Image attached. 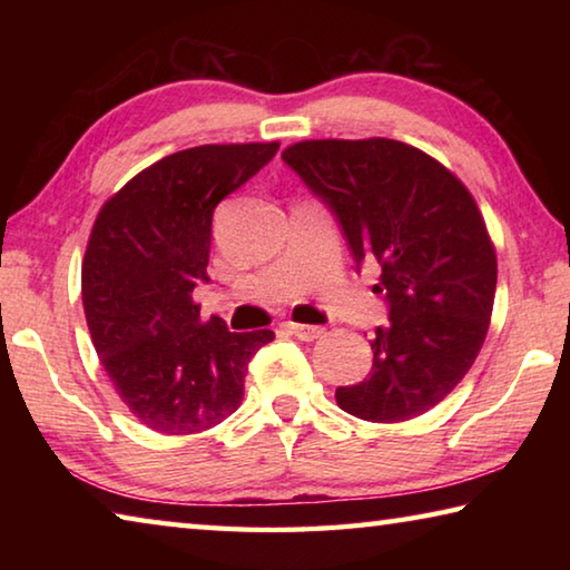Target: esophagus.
I'll list each match as a JSON object with an SVG mask.
<instances>
[{
    "mask_svg": "<svg viewBox=\"0 0 570 570\" xmlns=\"http://www.w3.org/2000/svg\"><path fill=\"white\" fill-rule=\"evenodd\" d=\"M286 330L292 332L296 340H302V342H314V340H320V336L324 334V330L322 326H308V324H294V322H288L286 324Z\"/></svg>",
    "mask_w": 570,
    "mask_h": 570,
    "instance_id": "obj_1",
    "label": "esophagus"
}]
</instances>
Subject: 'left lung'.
Here are the masks:
<instances>
[{
	"mask_svg": "<svg viewBox=\"0 0 570 570\" xmlns=\"http://www.w3.org/2000/svg\"><path fill=\"white\" fill-rule=\"evenodd\" d=\"M340 220L360 268L380 266L390 324L374 332L372 372L336 390L344 412L404 422L458 387L485 342L498 262L462 180L390 138L302 140L282 153Z\"/></svg>",
	"mask_w": 570,
	"mask_h": 570,
	"instance_id": "8db88e82",
	"label": "left lung"
}]
</instances>
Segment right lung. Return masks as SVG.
I'll return each mask as SVG.
<instances>
[{
	"mask_svg": "<svg viewBox=\"0 0 570 570\" xmlns=\"http://www.w3.org/2000/svg\"><path fill=\"white\" fill-rule=\"evenodd\" d=\"M278 142L198 146L140 170L105 200L82 262V306L115 392L146 428L193 435L244 400L250 356L272 330L204 322L193 288L208 282L210 224L228 193L276 156Z\"/></svg>",
	"mask_w": 570,
	"mask_h": 570,
	"instance_id": "add662e5",
	"label": "right lung"
}]
</instances>
